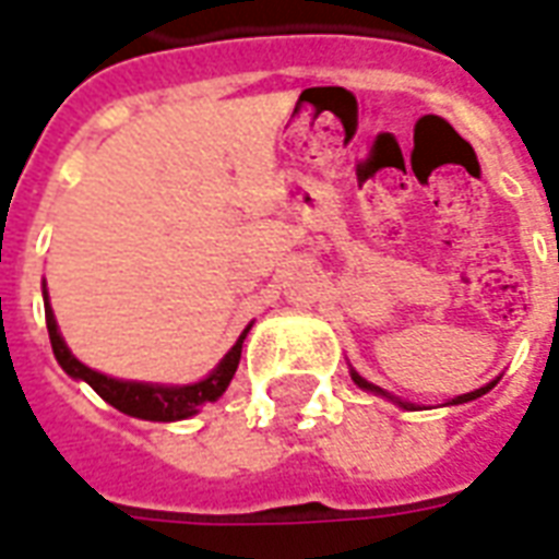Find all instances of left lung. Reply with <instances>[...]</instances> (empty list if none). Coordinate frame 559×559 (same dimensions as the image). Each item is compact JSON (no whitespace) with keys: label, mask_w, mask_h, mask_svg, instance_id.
Segmentation results:
<instances>
[{"label":"left lung","mask_w":559,"mask_h":559,"mask_svg":"<svg viewBox=\"0 0 559 559\" xmlns=\"http://www.w3.org/2000/svg\"><path fill=\"white\" fill-rule=\"evenodd\" d=\"M353 380H356V386L368 389V392H380V395H386V392H383V389H377L374 383H368V380H362V377L356 374V371H353ZM493 383H497V380H493ZM493 383H488V386L476 389V392H467V395H457V399L452 401V404H464V401H473V399H479V395H485V392H488V389H493ZM399 404H401V401H399ZM401 407H411V404H401Z\"/></svg>","instance_id":"8db88e82"}]
</instances>
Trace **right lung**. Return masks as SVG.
I'll return each instance as SVG.
<instances>
[{
  "label": "right lung",
  "mask_w": 559,
  "mask_h": 559,
  "mask_svg": "<svg viewBox=\"0 0 559 559\" xmlns=\"http://www.w3.org/2000/svg\"><path fill=\"white\" fill-rule=\"evenodd\" d=\"M44 317H47V332H50V344H53L56 359H59V365L66 368L68 374L78 377V380H86L107 404H114L116 411L148 421L188 419V416H194L200 404L221 399L224 389L230 386L236 368H239V359H242V341L245 335H248V329H245L242 335H239V341L230 347V353L221 359L218 368H215L206 380L191 383V386H152V383L114 380V377L98 374V371L86 368L80 359H74L71 350L66 347L62 335H59V329H56V317L50 302H47V293H44Z\"/></svg>",
  "instance_id": "add662e5"
}]
</instances>
